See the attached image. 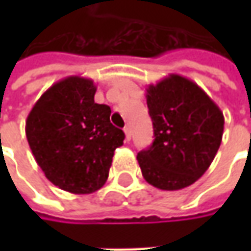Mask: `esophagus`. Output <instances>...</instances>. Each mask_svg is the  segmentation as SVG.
I'll use <instances>...</instances> for the list:
<instances>
[{"label": "esophagus", "mask_w": 251, "mask_h": 251, "mask_svg": "<svg viewBox=\"0 0 251 251\" xmlns=\"http://www.w3.org/2000/svg\"><path fill=\"white\" fill-rule=\"evenodd\" d=\"M124 134H126V140L130 141V140H131V131H130V127H124Z\"/></svg>", "instance_id": "34e87169"}]
</instances>
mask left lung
<instances>
[{
    "instance_id": "left-lung-1",
    "label": "left lung",
    "mask_w": 251,
    "mask_h": 251,
    "mask_svg": "<svg viewBox=\"0 0 251 251\" xmlns=\"http://www.w3.org/2000/svg\"><path fill=\"white\" fill-rule=\"evenodd\" d=\"M155 140L138 152L144 178L160 190L196 183L217 155L225 119L197 83L172 74L147 89Z\"/></svg>"
}]
</instances>
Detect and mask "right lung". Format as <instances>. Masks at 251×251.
Returning a JSON list of instances; mask_svg holds the SVG:
<instances>
[{
	"instance_id": "right-lung-1",
	"label": "right lung",
	"mask_w": 251,
	"mask_h": 251,
	"mask_svg": "<svg viewBox=\"0 0 251 251\" xmlns=\"http://www.w3.org/2000/svg\"><path fill=\"white\" fill-rule=\"evenodd\" d=\"M92 79L67 76L34 103L26 138L34 159L54 186L73 194L103 187L124 132L110 123V107L95 103Z\"/></svg>"
}]
</instances>
